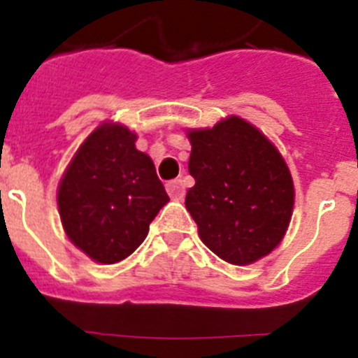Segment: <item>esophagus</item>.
I'll list each match as a JSON object with an SVG mask.
<instances>
[{"mask_svg":"<svg viewBox=\"0 0 358 358\" xmlns=\"http://www.w3.org/2000/svg\"><path fill=\"white\" fill-rule=\"evenodd\" d=\"M166 192H169L172 201H182L186 194L185 182H182L181 179H173V181H170L169 185H166Z\"/></svg>","mask_w":358,"mask_h":358,"instance_id":"esophagus-1","label":"esophagus"}]
</instances>
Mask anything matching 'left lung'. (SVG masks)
I'll use <instances>...</instances> for the list:
<instances>
[{"instance_id":"1","label":"left lung","mask_w":358,"mask_h":358,"mask_svg":"<svg viewBox=\"0 0 358 358\" xmlns=\"http://www.w3.org/2000/svg\"><path fill=\"white\" fill-rule=\"evenodd\" d=\"M186 136L195 186L185 204L202 242L231 265H251L273 252L289 229L296 197L280 150L235 115Z\"/></svg>"}]
</instances>
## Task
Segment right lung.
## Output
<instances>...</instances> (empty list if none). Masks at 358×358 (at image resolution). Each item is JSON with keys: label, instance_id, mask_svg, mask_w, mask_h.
Segmentation results:
<instances>
[{"label": "right lung", "instance_id": "obj_1", "mask_svg": "<svg viewBox=\"0 0 358 358\" xmlns=\"http://www.w3.org/2000/svg\"><path fill=\"white\" fill-rule=\"evenodd\" d=\"M138 134L100 123L75 152L57 188L66 235L96 264H118L140 248L148 226L170 201Z\"/></svg>", "mask_w": 358, "mask_h": 358}]
</instances>
